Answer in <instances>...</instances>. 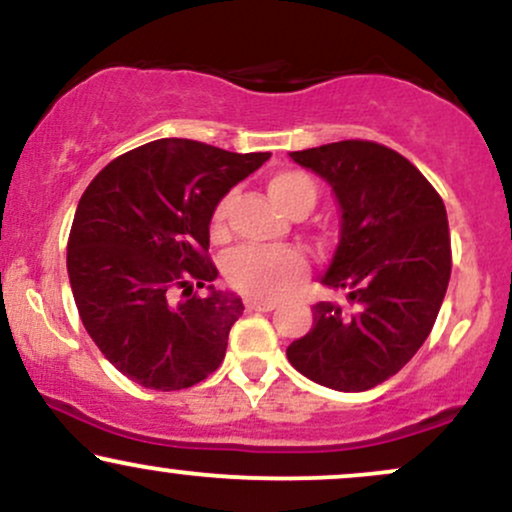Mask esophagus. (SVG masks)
<instances>
[{"label": "esophagus", "instance_id": "34e87169", "mask_svg": "<svg viewBox=\"0 0 512 512\" xmlns=\"http://www.w3.org/2000/svg\"><path fill=\"white\" fill-rule=\"evenodd\" d=\"M250 310H260V313H269V310L276 308V301H262V298H248L245 301Z\"/></svg>", "mask_w": 512, "mask_h": 512}]
</instances>
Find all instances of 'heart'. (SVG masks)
Returning a JSON list of instances; mask_svg holds the SVG:
<instances>
[{
    "label": "heart",
    "mask_w": 512,
    "mask_h": 512,
    "mask_svg": "<svg viewBox=\"0 0 512 512\" xmlns=\"http://www.w3.org/2000/svg\"><path fill=\"white\" fill-rule=\"evenodd\" d=\"M267 190L269 197L291 216L308 214L317 202L315 182L298 170H281V173L272 175L267 182ZM231 204L233 192H226L211 209L209 231L214 238L226 236ZM221 269L228 286H233L236 291L257 298H276L303 279L308 272V262H305L303 252L296 248L264 250L255 248V245H240L223 257Z\"/></svg>",
    "instance_id": "obj_1"
}]
</instances>
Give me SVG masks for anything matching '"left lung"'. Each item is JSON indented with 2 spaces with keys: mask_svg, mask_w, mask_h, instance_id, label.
Segmentation results:
<instances>
[{
  "mask_svg": "<svg viewBox=\"0 0 512 512\" xmlns=\"http://www.w3.org/2000/svg\"><path fill=\"white\" fill-rule=\"evenodd\" d=\"M289 156L339 199L342 238L322 284L344 291L349 310L315 303L313 327L286 356L332 390H370L407 366L433 330L452 267L445 204L414 163L378 142L346 139Z\"/></svg>",
  "mask_w": 512,
  "mask_h": 512,
  "instance_id": "1",
  "label": "left lung"
}]
</instances>
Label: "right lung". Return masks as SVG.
<instances>
[{"mask_svg":"<svg viewBox=\"0 0 512 512\" xmlns=\"http://www.w3.org/2000/svg\"><path fill=\"white\" fill-rule=\"evenodd\" d=\"M269 156L156 139L110 161L81 195L69 284L86 332L129 380L185 390L221 366L243 301L211 284V209Z\"/></svg>","mask_w":512,"mask_h":512,"instance_id":"right-lung-1","label":"right lung"}]
</instances>
